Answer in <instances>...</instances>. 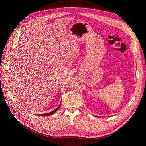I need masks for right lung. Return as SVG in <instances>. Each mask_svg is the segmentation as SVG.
<instances>
[{
  "instance_id": "right-lung-1",
  "label": "right lung",
  "mask_w": 146,
  "mask_h": 146,
  "mask_svg": "<svg viewBox=\"0 0 146 146\" xmlns=\"http://www.w3.org/2000/svg\"><path fill=\"white\" fill-rule=\"evenodd\" d=\"M60 103H61V102L60 103V104H59V105L58 106V107L56 108V109H55L54 110H53L52 111H51V112H50V113H46V114H40L39 115H41V116H48V115H52V114H53L55 112H56L59 108H60Z\"/></svg>"
}]
</instances>
